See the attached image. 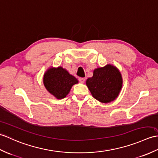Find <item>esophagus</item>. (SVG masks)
I'll return each mask as SVG.
<instances>
[{
	"label": "esophagus",
	"instance_id": "34e87169",
	"mask_svg": "<svg viewBox=\"0 0 158 158\" xmlns=\"http://www.w3.org/2000/svg\"><path fill=\"white\" fill-rule=\"evenodd\" d=\"M79 81H80V82H81V83H85V78H79Z\"/></svg>",
	"mask_w": 158,
	"mask_h": 158
}]
</instances>
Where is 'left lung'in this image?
I'll return each mask as SVG.
<instances>
[{"label": "left lung", "instance_id": "1", "mask_svg": "<svg viewBox=\"0 0 158 158\" xmlns=\"http://www.w3.org/2000/svg\"><path fill=\"white\" fill-rule=\"evenodd\" d=\"M86 86L93 97L101 103L115 100L122 87V78L118 69L107 64L93 71V76L86 80Z\"/></svg>", "mask_w": 158, "mask_h": 158}]
</instances>
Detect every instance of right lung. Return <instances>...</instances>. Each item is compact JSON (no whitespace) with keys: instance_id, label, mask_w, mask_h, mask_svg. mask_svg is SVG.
<instances>
[{"instance_id":"obj_1","label":"right lung","mask_w":158,"mask_h":158,"mask_svg":"<svg viewBox=\"0 0 158 158\" xmlns=\"http://www.w3.org/2000/svg\"><path fill=\"white\" fill-rule=\"evenodd\" d=\"M43 83L45 88L58 99L68 95L73 85L78 83L74 76L62 67L51 68L44 73Z\"/></svg>"}]
</instances>
